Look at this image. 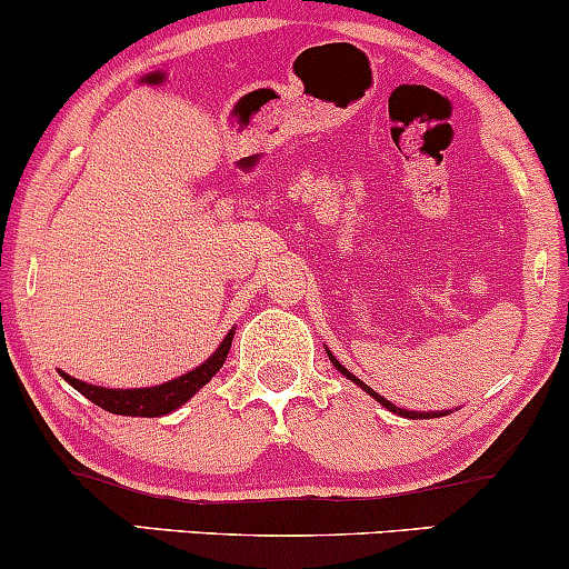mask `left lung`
Masks as SVG:
<instances>
[{
	"mask_svg": "<svg viewBox=\"0 0 569 569\" xmlns=\"http://www.w3.org/2000/svg\"><path fill=\"white\" fill-rule=\"evenodd\" d=\"M326 352H329V361H331V363H335V369H337V371H342V375H345V377H348V380H350V382H356V385H358V388H361V390H367V393H369L371 398H375V401H377V403H382V407H385V409H388V411H393V415H398V417H409V420H430V417H443V415H449V409H443V411H409V409H401V407H396V403L385 401V398H382L380 393H375V390H371V388H369V385H363L361 380H358V377H356V375H352V371H348V369H345V367H342V363H339V361H337V358H335V356H331V350H329V348H326Z\"/></svg>",
	"mask_w": 569,
	"mask_h": 569,
	"instance_id": "1",
	"label": "left lung"
}]
</instances>
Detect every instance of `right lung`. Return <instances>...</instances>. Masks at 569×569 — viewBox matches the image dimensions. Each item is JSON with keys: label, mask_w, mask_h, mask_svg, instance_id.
<instances>
[{"label": "right lung", "mask_w": 569, "mask_h": 569, "mask_svg": "<svg viewBox=\"0 0 569 569\" xmlns=\"http://www.w3.org/2000/svg\"><path fill=\"white\" fill-rule=\"evenodd\" d=\"M234 337V326L227 331V337L221 339V345L217 350L208 356V361H202L200 367H194L187 375L176 377V380H168L162 385H152V388H101V385H90L82 380H74V377L61 371V377L67 380L71 388L80 390V393L93 401L96 407L112 411V415H126V417H162V415H171L187 403L202 385L211 382V377L224 367L227 361V352H230Z\"/></svg>", "instance_id": "add662e5"}]
</instances>
